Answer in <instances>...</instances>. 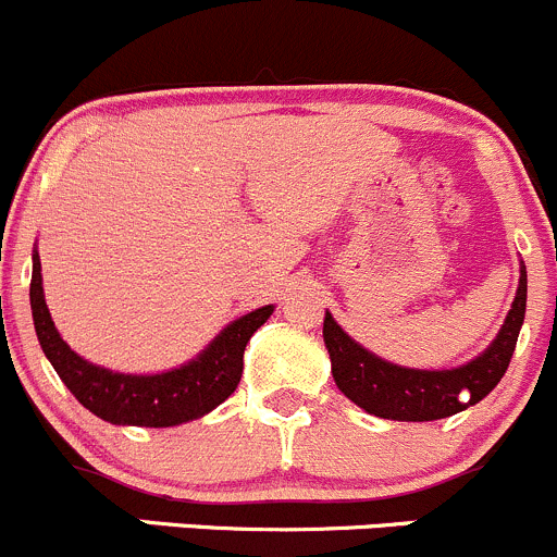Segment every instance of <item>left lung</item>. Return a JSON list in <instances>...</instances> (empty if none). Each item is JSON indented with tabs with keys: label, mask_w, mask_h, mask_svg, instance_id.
<instances>
[{
	"label": "left lung",
	"mask_w": 557,
	"mask_h": 557,
	"mask_svg": "<svg viewBox=\"0 0 557 557\" xmlns=\"http://www.w3.org/2000/svg\"><path fill=\"white\" fill-rule=\"evenodd\" d=\"M528 274L520 261V285L515 294L512 310L504 318L496 339L476 358L453 369H409L374 356L358 345L334 318L325 312L323 342L331 356L334 383L361 409L374 418L401 420V423H425L463 412L471 404L482 401L487 393L502 383L509 367L520 325L525 320ZM470 398L462 401V396Z\"/></svg>",
	"instance_id": "8db88e82"
}]
</instances>
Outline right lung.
<instances>
[{
    "label": "right lung",
    "instance_id": "right-lung-1",
    "mask_svg": "<svg viewBox=\"0 0 557 557\" xmlns=\"http://www.w3.org/2000/svg\"><path fill=\"white\" fill-rule=\"evenodd\" d=\"M29 299L39 347L72 396L107 423L145 425V429L190 423L226 401L243 377L247 342L274 312V307L267 305L232 320L199 356L185 361L183 367L159 374H128L86 361L61 339L45 305L42 263L37 247L32 250Z\"/></svg>",
    "mask_w": 557,
    "mask_h": 557
}]
</instances>
